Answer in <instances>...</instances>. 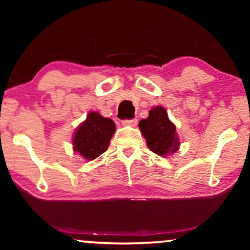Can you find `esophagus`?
<instances>
[{"instance_id": "34e87169", "label": "esophagus", "mask_w": 250, "mask_h": 250, "mask_svg": "<svg viewBox=\"0 0 250 250\" xmlns=\"http://www.w3.org/2000/svg\"><path fill=\"white\" fill-rule=\"evenodd\" d=\"M122 124L124 126H132V127H134L138 124V119H124V121H122Z\"/></svg>"}]
</instances>
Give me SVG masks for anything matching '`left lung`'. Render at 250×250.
Instances as JSON below:
<instances>
[{
    "instance_id": "1",
    "label": "left lung",
    "mask_w": 250,
    "mask_h": 250,
    "mask_svg": "<svg viewBox=\"0 0 250 250\" xmlns=\"http://www.w3.org/2000/svg\"><path fill=\"white\" fill-rule=\"evenodd\" d=\"M141 133L146 140V146L158 156H167L179 150V138L175 125L169 121L168 115L163 107L152 108L149 117L139 123Z\"/></svg>"
}]
</instances>
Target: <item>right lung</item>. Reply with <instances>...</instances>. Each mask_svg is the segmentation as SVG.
Here are the masks:
<instances>
[{
	"label": "right lung",
	"mask_w": 250,
	"mask_h": 250,
	"mask_svg": "<svg viewBox=\"0 0 250 250\" xmlns=\"http://www.w3.org/2000/svg\"><path fill=\"white\" fill-rule=\"evenodd\" d=\"M115 131L114 121L92 111L75 132L74 150L85 159L93 160L108 149Z\"/></svg>",
	"instance_id": "right-lung-1"
}]
</instances>
